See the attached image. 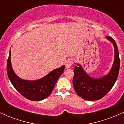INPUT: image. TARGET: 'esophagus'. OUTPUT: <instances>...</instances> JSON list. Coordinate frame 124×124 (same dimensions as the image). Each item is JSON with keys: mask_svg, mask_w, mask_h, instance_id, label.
I'll list each match as a JSON object with an SVG mask.
<instances>
[{"mask_svg": "<svg viewBox=\"0 0 124 124\" xmlns=\"http://www.w3.org/2000/svg\"><path fill=\"white\" fill-rule=\"evenodd\" d=\"M72 64H73V60L72 59H68L65 62V67L66 69H68L72 66Z\"/></svg>", "mask_w": 124, "mask_h": 124, "instance_id": "esophagus-1", "label": "esophagus"}]
</instances>
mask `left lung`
Returning a JSON list of instances; mask_svg holds the SVG:
<instances>
[{"instance_id":"8db88e82","label":"left lung","mask_w":124,"mask_h":124,"mask_svg":"<svg viewBox=\"0 0 124 124\" xmlns=\"http://www.w3.org/2000/svg\"><path fill=\"white\" fill-rule=\"evenodd\" d=\"M106 38L113 44L115 53L114 63L107 75L99 78H92L78 63L73 70L74 89L78 96L84 100L94 101L103 98L112 89L118 76L120 60L117 45L111 37L106 36Z\"/></svg>"}]
</instances>
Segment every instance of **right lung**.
I'll use <instances>...</instances> for the list:
<instances>
[{
  "label": "right lung",
  "instance_id": "right-lung-1",
  "mask_svg": "<svg viewBox=\"0 0 124 124\" xmlns=\"http://www.w3.org/2000/svg\"><path fill=\"white\" fill-rule=\"evenodd\" d=\"M11 52L7 62L8 79L18 93L32 101H39L47 98L52 93L58 79L63 73L65 65L52 70L47 75L35 80H24L14 72L11 63Z\"/></svg>",
  "mask_w": 124,
  "mask_h": 124
}]
</instances>
